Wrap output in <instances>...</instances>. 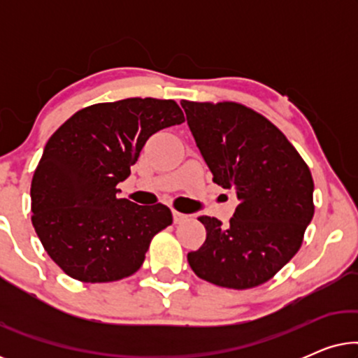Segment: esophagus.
I'll use <instances>...</instances> for the list:
<instances>
[{"label":"esophagus","mask_w":358,"mask_h":358,"mask_svg":"<svg viewBox=\"0 0 358 358\" xmlns=\"http://www.w3.org/2000/svg\"><path fill=\"white\" fill-rule=\"evenodd\" d=\"M173 218H174V223H180L187 218V215L180 213V212H178V210H173Z\"/></svg>","instance_id":"34e87169"}]
</instances>
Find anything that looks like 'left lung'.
Masks as SVG:
<instances>
[{"instance_id": "8db88e82", "label": "left lung", "mask_w": 358, "mask_h": 358, "mask_svg": "<svg viewBox=\"0 0 358 358\" xmlns=\"http://www.w3.org/2000/svg\"><path fill=\"white\" fill-rule=\"evenodd\" d=\"M189 129L213 182L239 200L228 227L199 217L205 243L187 254L195 275L246 290L275 275L301 248L315 215L310 168L287 136L238 102L182 101Z\"/></svg>"}]
</instances>
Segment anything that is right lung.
<instances>
[{"label": "right lung", "instance_id": "obj_1", "mask_svg": "<svg viewBox=\"0 0 358 358\" xmlns=\"http://www.w3.org/2000/svg\"><path fill=\"white\" fill-rule=\"evenodd\" d=\"M184 120L173 99L129 97L78 110L48 138L31 184L32 224L66 275L106 283L141 267L173 213L117 199V184L151 135Z\"/></svg>", "mask_w": 358, "mask_h": 358}]
</instances>
